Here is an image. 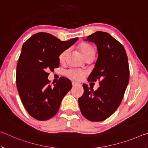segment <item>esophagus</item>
I'll list each match as a JSON object with an SVG mask.
<instances>
[{
  "instance_id": "obj_1",
  "label": "esophagus",
  "mask_w": 148,
  "mask_h": 148,
  "mask_svg": "<svg viewBox=\"0 0 148 148\" xmlns=\"http://www.w3.org/2000/svg\"><path fill=\"white\" fill-rule=\"evenodd\" d=\"M72 84L73 86H79V85H80L79 83H78V82H72Z\"/></svg>"
}]
</instances>
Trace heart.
<instances>
[{"label":"heart","instance_id":"b5f03b06","mask_svg":"<svg viewBox=\"0 0 148 148\" xmlns=\"http://www.w3.org/2000/svg\"><path fill=\"white\" fill-rule=\"evenodd\" d=\"M78 49L81 51L83 56L85 57V59L90 56L95 57V49L93 46H91V45L85 43H81L78 45ZM67 53H68V50H64L59 55V61L60 62H63L65 61ZM65 74L71 79L75 80H81L86 76V72L82 71H78V70L71 69L65 72Z\"/></svg>","mask_w":148,"mask_h":148}]
</instances>
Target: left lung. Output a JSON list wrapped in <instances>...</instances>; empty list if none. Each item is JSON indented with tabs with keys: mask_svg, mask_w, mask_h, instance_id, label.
Returning <instances> with one entry per match:
<instances>
[{
	"mask_svg": "<svg viewBox=\"0 0 148 148\" xmlns=\"http://www.w3.org/2000/svg\"><path fill=\"white\" fill-rule=\"evenodd\" d=\"M85 40L97 46L98 59L87 80H99L100 87L93 91L84 84L79 106L87 119L101 121L114 113L123 98L129 80L128 59L123 46L108 32L97 31Z\"/></svg>",
	"mask_w": 148,
	"mask_h": 148,
	"instance_id": "obj_1",
	"label": "left lung"
}]
</instances>
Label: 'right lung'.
<instances>
[{"mask_svg": "<svg viewBox=\"0 0 148 148\" xmlns=\"http://www.w3.org/2000/svg\"><path fill=\"white\" fill-rule=\"evenodd\" d=\"M61 41L46 32L34 34L22 46L16 70V86L27 112L39 121L56 115L63 97L72 88L70 79L61 77L51 86L49 71L59 66V56L77 40Z\"/></svg>", "mask_w": 148, "mask_h": 148, "instance_id": "right-lung-1", "label": "right lung"}]
</instances>
